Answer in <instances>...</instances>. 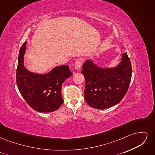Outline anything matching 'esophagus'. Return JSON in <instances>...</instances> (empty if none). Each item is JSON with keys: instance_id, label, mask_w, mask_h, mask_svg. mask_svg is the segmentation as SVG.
<instances>
[{"instance_id": "34e87169", "label": "esophagus", "mask_w": 155, "mask_h": 155, "mask_svg": "<svg viewBox=\"0 0 155 155\" xmlns=\"http://www.w3.org/2000/svg\"><path fill=\"white\" fill-rule=\"evenodd\" d=\"M81 64H82V61L80 59H78L76 61V62L74 63V67L76 69L78 70L80 68V67H81Z\"/></svg>"}]
</instances>
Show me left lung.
Listing matches in <instances>:
<instances>
[{
	"label": "left lung",
	"instance_id": "1",
	"mask_svg": "<svg viewBox=\"0 0 155 155\" xmlns=\"http://www.w3.org/2000/svg\"><path fill=\"white\" fill-rule=\"evenodd\" d=\"M85 79V100L92 108L104 109L116 105L125 96L130 85L132 67L127 53L114 68L97 67L91 61L83 65Z\"/></svg>",
	"mask_w": 155,
	"mask_h": 155
}]
</instances>
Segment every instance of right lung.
Here are the masks:
<instances>
[{
	"instance_id": "right-lung-1",
	"label": "right lung",
	"mask_w": 155,
	"mask_h": 155,
	"mask_svg": "<svg viewBox=\"0 0 155 155\" xmlns=\"http://www.w3.org/2000/svg\"><path fill=\"white\" fill-rule=\"evenodd\" d=\"M27 42L18 54L16 72L17 85L21 94L33 109L41 112L58 110L63 103L62 84L72 75L68 65L57 67L44 75L32 73L24 66V55Z\"/></svg>"
}]
</instances>
